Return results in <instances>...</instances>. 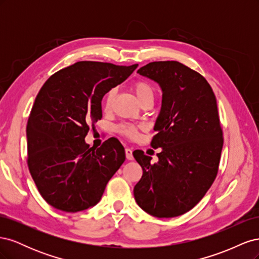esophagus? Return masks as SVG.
Segmentation results:
<instances>
[{
	"instance_id": "esophagus-1",
	"label": "esophagus",
	"mask_w": 259,
	"mask_h": 259,
	"mask_svg": "<svg viewBox=\"0 0 259 259\" xmlns=\"http://www.w3.org/2000/svg\"><path fill=\"white\" fill-rule=\"evenodd\" d=\"M125 155H126V159L127 160H133V159H134V156H133V150H132L131 148L125 149Z\"/></svg>"
}]
</instances>
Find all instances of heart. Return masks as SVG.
<instances>
[{
    "label": "heart",
    "instance_id": "obj_1",
    "mask_svg": "<svg viewBox=\"0 0 259 259\" xmlns=\"http://www.w3.org/2000/svg\"><path fill=\"white\" fill-rule=\"evenodd\" d=\"M132 91L134 92L135 96L137 97L140 104H143L146 100L154 98V89L152 88V85L150 83L145 80H137L133 83ZM114 95H115V91L113 89L108 91L105 95L103 105L106 111H110L112 109ZM138 127L140 126H136V125L128 124V123H123L116 127V132L123 136H126L128 138H134L137 135Z\"/></svg>",
    "mask_w": 259,
    "mask_h": 259
}]
</instances>
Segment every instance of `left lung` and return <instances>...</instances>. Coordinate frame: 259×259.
Instances as JSON below:
<instances>
[{"mask_svg": "<svg viewBox=\"0 0 259 259\" xmlns=\"http://www.w3.org/2000/svg\"><path fill=\"white\" fill-rule=\"evenodd\" d=\"M139 74L161 86L162 108L152 148L158 163L134 151L143 176L134 187L137 204L159 218L183 215L204 197L218 173L224 145L215 94L205 77L178 61H153Z\"/></svg>", "mask_w": 259, "mask_h": 259, "instance_id": "obj_1", "label": "left lung"}]
</instances>
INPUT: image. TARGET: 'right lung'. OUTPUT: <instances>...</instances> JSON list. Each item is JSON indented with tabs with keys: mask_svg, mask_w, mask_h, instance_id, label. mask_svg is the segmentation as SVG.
<instances>
[{
	"mask_svg": "<svg viewBox=\"0 0 259 259\" xmlns=\"http://www.w3.org/2000/svg\"><path fill=\"white\" fill-rule=\"evenodd\" d=\"M138 65L79 61L49 77L27 124L28 167L42 198L75 213L96 205L125 161L123 146L109 138L99 148L84 138L103 117L101 100Z\"/></svg>",
	"mask_w": 259,
	"mask_h": 259,
	"instance_id": "obj_1",
	"label": "right lung"
}]
</instances>
